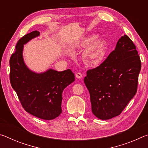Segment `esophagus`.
Returning <instances> with one entry per match:
<instances>
[{
	"label": "esophagus",
	"instance_id": "1",
	"mask_svg": "<svg viewBox=\"0 0 148 148\" xmlns=\"http://www.w3.org/2000/svg\"><path fill=\"white\" fill-rule=\"evenodd\" d=\"M76 77L77 79H81L82 77V74L81 72H77L76 74Z\"/></svg>",
	"mask_w": 148,
	"mask_h": 148
}]
</instances>
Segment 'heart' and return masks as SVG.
<instances>
[{
  "instance_id": "heart-1",
  "label": "heart",
  "mask_w": 148,
  "mask_h": 148,
  "mask_svg": "<svg viewBox=\"0 0 148 148\" xmlns=\"http://www.w3.org/2000/svg\"><path fill=\"white\" fill-rule=\"evenodd\" d=\"M97 34H91L81 40L77 47L87 48L83 53L84 62L89 65H97L99 64L106 54L107 42L103 38H97Z\"/></svg>"
}]
</instances>
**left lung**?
<instances>
[{
	"label": "left lung",
	"instance_id": "8db88e82",
	"mask_svg": "<svg viewBox=\"0 0 148 148\" xmlns=\"http://www.w3.org/2000/svg\"><path fill=\"white\" fill-rule=\"evenodd\" d=\"M140 70L136 46L124 34L104 61L84 77L92 114L104 120L119 116L136 93Z\"/></svg>",
	"mask_w": 148,
	"mask_h": 148
}]
</instances>
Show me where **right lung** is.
<instances>
[{"instance_id":"obj_1","label":"right lung","mask_w":148,"mask_h":148,"mask_svg":"<svg viewBox=\"0 0 148 148\" xmlns=\"http://www.w3.org/2000/svg\"><path fill=\"white\" fill-rule=\"evenodd\" d=\"M39 35L38 31H32L17 42L10 59V79L26 112L40 119L51 120L61 114L62 91L75 78L70 69L62 72L49 69L38 74L27 68L23 58L24 44Z\"/></svg>"}]
</instances>
